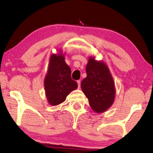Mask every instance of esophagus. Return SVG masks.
Listing matches in <instances>:
<instances>
[{
    "mask_svg": "<svg viewBox=\"0 0 153 153\" xmlns=\"http://www.w3.org/2000/svg\"><path fill=\"white\" fill-rule=\"evenodd\" d=\"M77 85H78V88H79V87H80V84H81L80 80H77Z\"/></svg>",
    "mask_w": 153,
    "mask_h": 153,
    "instance_id": "1",
    "label": "esophagus"
}]
</instances>
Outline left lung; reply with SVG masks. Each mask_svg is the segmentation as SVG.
I'll return each instance as SVG.
<instances>
[{
    "label": "left lung",
    "instance_id": "8db88e82",
    "mask_svg": "<svg viewBox=\"0 0 153 153\" xmlns=\"http://www.w3.org/2000/svg\"><path fill=\"white\" fill-rule=\"evenodd\" d=\"M87 76L81 82L82 91L90 105L96 112H103L113 103L115 88L108 67L102 62L90 58L86 65Z\"/></svg>",
    "mask_w": 153,
    "mask_h": 153
}]
</instances>
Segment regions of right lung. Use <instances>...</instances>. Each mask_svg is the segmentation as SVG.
Returning a JSON list of instances; mask_svg holds the SVG:
<instances>
[{"label": "right lung", "instance_id": "1", "mask_svg": "<svg viewBox=\"0 0 153 153\" xmlns=\"http://www.w3.org/2000/svg\"><path fill=\"white\" fill-rule=\"evenodd\" d=\"M62 55L50 58L44 86L48 101L52 105L64 102L70 92L77 88V82L71 79V71Z\"/></svg>", "mask_w": 153, "mask_h": 153}]
</instances>
